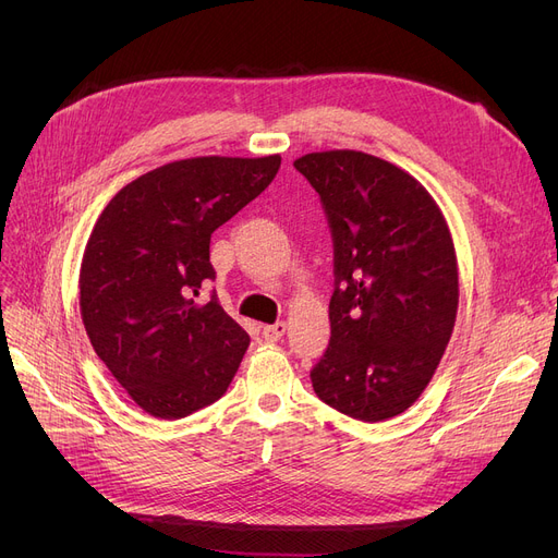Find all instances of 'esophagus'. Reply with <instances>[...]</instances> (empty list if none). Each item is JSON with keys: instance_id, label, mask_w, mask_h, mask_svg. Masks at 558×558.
Instances as JSON below:
<instances>
[{"instance_id": "34e87169", "label": "esophagus", "mask_w": 558, "mask_h": 558, "mask_svg": "<svg viewBox=\"0 0 558 558\" xmlns=\"http://www.w3.org/2000/svg\"><path fill=\"white\" fill-rule=\"evenodd\" d=\"M284 330H287V324H284V320H278V324H274V326H264L262 337L267 341H278V339H282Z\"/></svg>"}]
</instances>
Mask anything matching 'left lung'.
<instances>
[{
	"mask_svg": "<svg viewBox=\"0 0 558 558\" xmlns=\"http://www.w3.org/2000/svg\"><path fill=\"white\" fill-rule=\"evenodd\" d=\"M332 230L330 343L312 368L316 396L364 423L412 407L452 337L459 274L452 234L429 192L362 151L294 162Z\"/></svg>",
	"mask_w": 558,
	"mask_h": 558,
	"instance_id": "1",
	"label": "left lung"
}]
</instances>
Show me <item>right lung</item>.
<instances>
[{
	"instance_id": "1",
	"label": "right lung",
	"mask_w": 558,
	"mask_h": 558,
	"mask_svg": "<svg viewBox=\"0 0 558 558\" xmlns=\"http://www.w3.org/2000/svg\"><path fill=\"white\" fill-rule=\"evenodd\" d=\"M280 156L162 165L117 192L85 244L81 318L99 360L146 414L219 400L251 343L217 296L210 238L276 179Z\"/></svg>"
}]
</instances>
